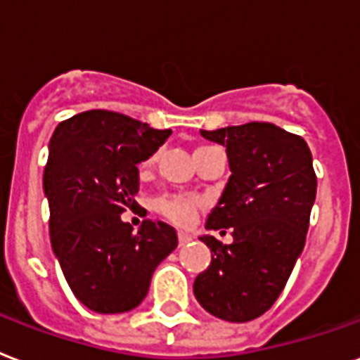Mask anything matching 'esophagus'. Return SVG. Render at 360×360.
<instances>
[{"label":"esophagus","mask_w":360,"mask_h":360,"mask_svg":"<svg viewBox=\"0 0 360 360\" xmlns=\"http://www.w3.org/2000/svg\"><path fill=\"white\" fill-rule=\"evenodd\" d=\"M188 241H192V236L185 234V232H179V245H186Z\"/></svg>","instance_id":"1"}]
</instances>
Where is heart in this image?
Returning <instances> with one entry per match:
<instances>
[{"instance_id":"obj_1","label":"heart","mask_w":360,"mask_h":360,"mask_svg":"<svg viewBox=\"0 0 360 360\" xmlns=\"http://www.w3.org/2000/svg\"><path fill=\"white\" fill-rule=\"evenodd\" d=\"M198 149H202V147H198ZM155 162L156 156H149L141 164V169H149ZM200 207H202V202L196 198H188V196H162L160 200H156L155 204V210L162 217H166L169 223L179 224V226H188V224L194 223Z\"/></svg>"}]
</instances>
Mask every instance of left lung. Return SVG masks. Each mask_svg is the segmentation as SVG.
I'll use <instances>...</instances> for the list:
<instances>
[{
    "mask_svg": "<svg viewBox=\"0 0 360 360\" xmlns=\"http://www.w3.org/2000/svg\"><path fill=\"white\" fill-rule=\"evenodd\" d=\"M200 134L226 147L232 172L205 229H230L234 241L200 238L211 264L194 281V296L219 319L245 323L278 300L304 249L317 192L311 153L300 136L271 122Z\"/></svg>",
    "mask_w": 360,
    "mask_h": 360,
    "instance_id": "8db88e82",
    "label": "left lung"
}]
</instances>
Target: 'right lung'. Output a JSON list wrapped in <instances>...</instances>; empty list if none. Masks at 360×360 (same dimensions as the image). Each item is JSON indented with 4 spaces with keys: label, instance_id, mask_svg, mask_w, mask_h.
Here are the masks:
<instances>
[{
    "label": "right lung",
    "instance_id": "obj_1",
    "mask_svg": "<svg viewBox=\"0 0 360 360\" xmlns=\"http://www.w3.org/2000/svg\"><path fill=\"white\" fill-rule=\"evenodd\" d=\"M169 134L105 109L62 120L52 134L43 174L52 251L77 300L96 314L139 306L156 266L177 247L169 224L145 219L134 234L120 219L137 205V164Z\"/></svg>",
    "mask_w": 360,
    "mask_h": 360
}]
</instances>
